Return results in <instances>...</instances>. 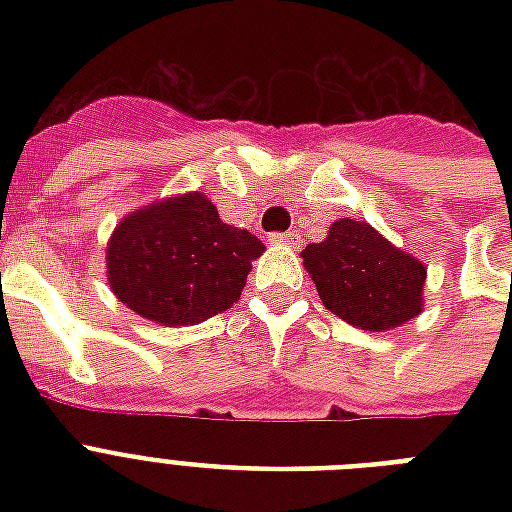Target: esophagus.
Instances as JSON below:
<instances>
[{"instance_id":"34e87169","label":"esophagus","mask_w":512,"mask_h":512,"mask_svg":"<svg viewBox=\"0 0 512 512\" xmlns=\"http://www.w3.org/2000/svg\"><path fill=\"white\" fill-rule=\"evenodd\" d=\"M268 239L273 244H287V247H300V236L295 231H287V233H271Z\"/></svg>"}]
</instances>
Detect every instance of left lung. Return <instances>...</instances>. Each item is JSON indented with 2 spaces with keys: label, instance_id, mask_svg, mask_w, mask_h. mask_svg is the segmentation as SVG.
<instances>
[{
  "label": "left lung",
  "instance_id": "left-lung-1",
  "mask_svg": "<svg viewBox=\"0 0 512 512\" xmlns=\"http://www.w3.org/2000/svg\"><path fill=\"white\" fill-rule=\"evenodd\" d=\"M324 308L366 332L406 324L422 311L425 265L364 220L342 217L327 239L303 249Z\"/></svg>",
  "mask_w": 512,
  "mask_h": 512
}]
</instances>
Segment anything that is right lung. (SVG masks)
<instances>
[{"instance_id": "right-lung-1", "label": "right lung", "mask_w": 512, "mask_h": 512, "mask_svg": "<svg viewBox=\"0 0 512 512\" xmlns=\"http://www.w3.org/2000/svg\"><path fill=\"white\" fill-rule=\"evenodd\" d=\"M263 241L223 223L204 193L156 201L116 225L108 284L130 311L162 327H188L241 297Z\"/></svg>"}]
</instances>
